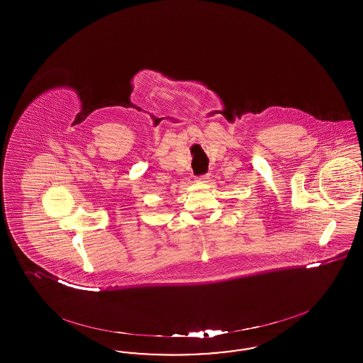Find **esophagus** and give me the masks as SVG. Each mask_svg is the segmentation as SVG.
<instances>
[{
	"instance_id": "obj_1",
	"label": "esophagus",
	"mask_w": 363,
	"mask_h": 363,
	"mask_svg": "<svg viewBox=\"0 0 363 363\" xmlns=\"http://www.w3.org/2000/svg\"><path fill=\"white\" fill-rule=\"evenodd\" d=\"M208 179H209V176H208V174L197 177V182H208Z\"/></svg>"
}]
</instances>
